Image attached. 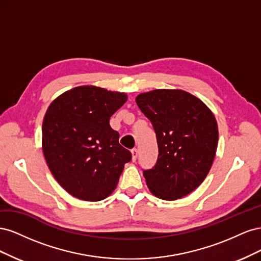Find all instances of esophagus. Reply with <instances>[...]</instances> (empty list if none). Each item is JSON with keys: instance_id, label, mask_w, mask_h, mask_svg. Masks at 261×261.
I'll list each match as a JSON object with an SVG mask.
<instances>
[{"instance_id": "esophagus-1", "label": "esophagus", "mask_w": 261, "mask_h": 261, "mask_svg": "<svg viewBox=\"0 0 261 261\" xmlns=\"http://www.w3.org/2000/svg\"><path fill=\"white\" fill-rule=\"evenodd\" d=\"M132 155H133V161L135 162L136 161V159H137V155H138V149L137 148H134L133 150H132Z\"/></svg>"}]
</instances>
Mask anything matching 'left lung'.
<instances>
[{
    "label": "left lung",
    "mask_w": 261,
    "mask_h": 261,
    "mask_svg": "<svg viewBox=\"0 0 261 261\" xmlns=\"http://www.w3.org/2000/svg\"><path fill=\"white\" fill-rule=\"evenodd\" d=\"M136 103L151 122L159 148L154 167L144 170L147 186L158 198H183L202 183L215 160L216 117L200 99L179 89L140 93Z\"/></svg>",
    "instance_id": "obj_1"
}]
</instances>
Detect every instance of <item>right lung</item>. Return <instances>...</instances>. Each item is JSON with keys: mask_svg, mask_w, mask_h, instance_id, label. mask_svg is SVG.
<instances>
[{"mask_svg": "<svg viewBox=\"0 0 261 261\" xmlns=\"http://www.w3.org/2000/svg\"><path fill=\"white\" fill-rule=\"evenodd\" d=\"M127 100L124 92L80 86L62 93L46 110L42 150L58 183L78 199L99 201L115 189L129 150L118 143L111 117Z\"/></svg>", "mask_w": 261, "mask_h": 261, "instance_id": "obj_1", "label": "right lung"}]
</instances>
